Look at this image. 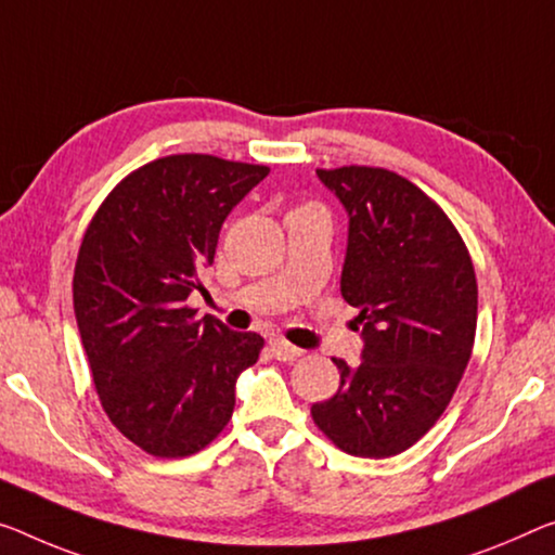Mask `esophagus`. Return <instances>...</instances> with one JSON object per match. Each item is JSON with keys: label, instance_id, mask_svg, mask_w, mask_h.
I'll return each instance as SVG.
<instances>
[{"label": "esophagus", "instance_id": "1", "mask_svg": "<svg viewBox=\"0 0 555 555\" xmlns=\"http://www.w3.org/2000/svg\"><path fill=\"white\" fill-rule=\"evenodd\" d=\"M270 347H272V354H275V360L280 362H295L297 357H302V349L285 343V339H272Z\"/></svg>", "mask_w": 555, "mask_h": 555}]
</instances>
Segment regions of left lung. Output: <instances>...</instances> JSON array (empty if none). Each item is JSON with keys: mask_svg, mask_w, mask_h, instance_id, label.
<instances>
[{"mask_svg": "<svg viewBox=\"0 0 555 555\" xmlns=\"http://www.w3.org/2000/svg\"><path fill=\"white\" fill-rule=\"evenodd\" d=\"M349 216L339 289L360 307L362 362L312 404L318 429L352 456L387 459L414 447L462 382L476 335L474 262L449 216L395 170L318 168Z\"/></svg>", "mask_w": 555, "mask_h": 555, "instance_id": "obj_1", "label": "left lung"}]
</instances>
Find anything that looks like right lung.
I'll return each instance as SVG.
<instances>
[{
    "mask_svg": "<svg viewBox=\"0 0 555 555\" xmlns=\"http://www.w3.org/2000/svg\"><path fill=\"white\" fill-rule=\"evenodd\" d=\"M268 173L208 153L156 158L106 195L83 233L74 312L93 387L111 424L151 456L206 449L266 345L198 320L189 295L203 287L228 212Z\"/></svg>",
    "mask_w": 555,
    "mask_h": 555,
    "instance_id": "obj_1",
    "label": "right lung"
}]
</instances>
